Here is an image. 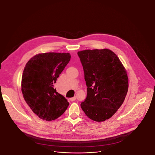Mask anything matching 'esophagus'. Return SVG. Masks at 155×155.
<instances>
[{"label": "esophagus", "instance_id": "obj_1", "mask_svg": "<svg viewBox=\"0 0 155 155\" xmlns=\"http://www.w3.org/2000/svg\"><path fill=\"white\" fill-rule=\"evenodd\" d=\"M70 100L71 101H75L76 100V97H72V98H70Z\"/></svg>", "mask_w": 155, "mask_h": 155}]
</instances>
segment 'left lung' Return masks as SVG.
<instances>
[{
    "instance_id": "obj_1",
    "label": "left lung",
    "mask_w": 155,
    "mask_h": 155,
    "mask_svg": "<svg viewBox=\"0 0 155 155\" xmlns=\"http://www.w3.org/2000/svg\"><path fill=\"white\" fill-rule=\"evenodd\" d=\"M87 95L81 108L95 121L110 118L124 101L128 88L127 70L117 55L107 48L78 51Z\"/></svg>"
}]
</instances>
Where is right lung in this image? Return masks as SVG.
Segmentation results:
<instances>
[{"label":"right lung","mask_w":155,"mask_h":155,"mask_svg":"<svg viewBox=\"0 0 155 155\" xmlns=\"http://www.w3.org/2000/svg\"><path fill=\"white\" fill-rule=\"evenodd\" d=\"M70 58L69 53L39 54L31 58L25 65L21 84L23 97L41 119L51 121L58 118L69 105L54 85Z\"/></svg>","instance_id":"1"}]
</instances>
